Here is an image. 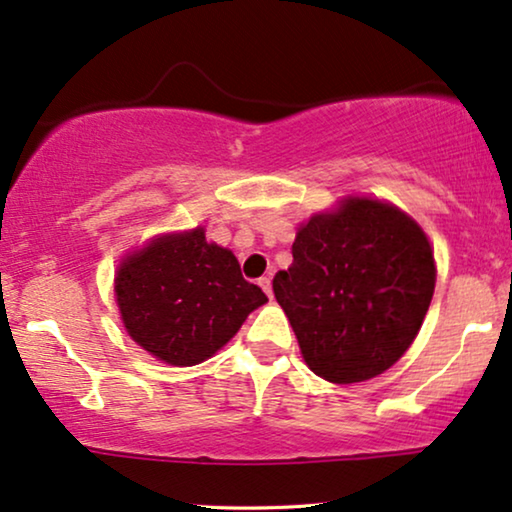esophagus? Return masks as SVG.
I'll return each mask as SVG.
<instances>
[{
    "mask_svg": "<svg viewBox=\"0 0 512 512\" xmlns=\"http://www.w3.org/2000/svg\"><path fill=\"white\" fill-rule=\"evenodd\" d=\"M260 286H262L264 293H267V295L271 297V276H262V278H260Z\"/></svg>",
    "mask_w": 512,
    "mask_h": 512,
    "instance_id": "obj_1",
    "label": "esophagus"
}]
</instances>
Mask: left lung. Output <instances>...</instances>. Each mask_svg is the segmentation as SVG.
Listing matches in <instances>:
<instances>
[{"label":"left lung","mask_w":512,"mask_h":512,"mask_svg":"<svg viewBox=\"0 0 512 512\" xmlns=\"http://www.w3.org/2000/svg\"><path fill=\"white\" fill-rule=\"evenodd\" d=\"M435 293L423 229L380 200L349 198L297 231L274 295L302 357L328 383H361L397 364Z\"/></svg>","instance_id":"1"}]
</instances>
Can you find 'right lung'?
Returning <instances> with one entry per match:
<instances>
[{
  "label": "right lung",
  "instance_id": "obj_1",
  "mask_svg": "<svg viewBox=\"0 0 512 512\" xmlns=\"http://www.w3.org/2000/svg\"><path fill=\"white\" fill-rule=\"evenodd\" d=\"M127 333L172 366H193L224 347L252 309L267 302L245 281L231 250L203 229L155 238L129 255L115 278Z\"/></svg>",
  "mask_w": 512,
  "mask_h": 512
}]
</instances>
